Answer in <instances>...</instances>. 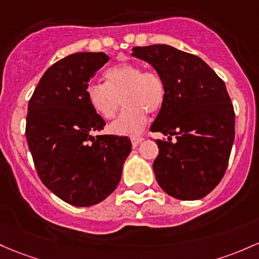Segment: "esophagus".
<instances>
[{
    "mask_svg": "<svg viewBox=\"0 0 259 259\" xmlns=\"http://www.w3.org/2000/svg\"><path fill=\"white\" fill-rule=\"evenodd\" d=\"M143 140H144L143 136H134V138H132V144H133V146L136 147Z\"/></svg>",
    "mask_w": 259,
    "mask_h": 259,
    "instance_id": "esophagus-1",
    "label": "esophagus"
}]
</instances>
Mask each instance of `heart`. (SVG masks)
Masks as SVG:
<instances>
[{"label":"heart","instance_id":"1","mask_svg":"<svg viewBox=\"0 0 259 259\" xmlns=\"http://www.w3.org/2000/svg\"><path fill=\"white\" fill-rule=\"evenodd\" d=\"M106 83H91L86 97L90 106L104 119H112L124 102V110L109 125L116 135H138L147 121V112L163 106L166 90L156 71L143 70L136 64H119L104 73Z\"/></svg>","mask_w":259,"mask_h":259}]
</instances>
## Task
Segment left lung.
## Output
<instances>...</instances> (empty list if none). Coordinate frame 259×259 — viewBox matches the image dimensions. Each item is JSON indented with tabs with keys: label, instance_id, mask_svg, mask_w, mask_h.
Wrapping results in <instances>:
<instances>
[{
	"label": "left lung",
	"instance_id": "left-lung-1",
	"mask_svg": "<svg viewBox=\"0 0 259 259\" xmlns=\"http://www.w3.org/2000/svg\"><path fill=\"white\" fill-rule=\"evenodd\" d=\"M133 51L155 67L166 90L151 126V132L169 135V143L156 140V181L173 198H204L223 180L235 139V110L225 82L200 58L169 45Z\"/></svg>",
	"mask_w": 259,
	"mask_h": 259
}]
</instances>
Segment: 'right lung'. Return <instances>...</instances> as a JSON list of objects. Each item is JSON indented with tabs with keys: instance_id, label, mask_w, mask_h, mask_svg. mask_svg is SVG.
Segmentation results:
<instances>
[{
	"instance_id": "1",
	"label": "right lung",
	"mask_w": 259,
	"mask_h": 259,
	"mask_svg": "<svg viewBox=\"0 0 259 259\" xmlns=\"http://www.w3.org/2000/svg\"><path fill=\"white\" fill-rule=\"evenodd\" d=\"M104 53H76L45 71L28 104L25 136L40 181L56 197L91 206L112 194L132 143L97 135L106 121L88 103V81L108 62Z\"/></svg>"
}]
</instances>
